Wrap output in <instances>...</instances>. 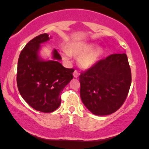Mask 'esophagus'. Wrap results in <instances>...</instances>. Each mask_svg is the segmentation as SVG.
I'll list each match as a JSON object with an SVG mask.
<instances>
[{
    "mask_svg": "<svg viewBox=\"0 0 149 149\" xmlns=\"http://www.w3.org/2000/svg\"><path fill=\"white\" fill-rule=\"evenodd\" d=\"M73 76H74L75 78H78L79 76V73L77 70H75V71L73 72Z\"/></svg>",
    "mask_w": 149,
    "mask_h": 149,
    "instance_id": "34e87169",
    "label": "esophagus"
}]
</instances>
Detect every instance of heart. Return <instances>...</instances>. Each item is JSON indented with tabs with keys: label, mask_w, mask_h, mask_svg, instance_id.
<instances>
[{
	"label": "heart",
	"mask_w": 149,
	"mask_h": 149,
	"mask_svg": "<svg viewBox=\"0 0 149 149\" xmlns=\"http://www.w3.org/2000/svg\"><path fill=\"white\" fill-rule=\"evenodd\" d=\"M92 43H76L68 47L67 51L62 52L64 60H69L70 55H79L78 62L79 65L84 69H89L93 67L100 60L102 55V49L100 47H94Z\"/></svg>",
	"instance_id": "1"
}]
</instances>
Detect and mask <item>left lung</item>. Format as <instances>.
Segmentation results:
<instances>
[{
	"mask_svg": "<svg viewBox=\"0 0 149 149\" xmlns=\"http://www.w3.org/2000/svg\"><path fill=\"white\" fill-rule=\"evenodd\" d=\"M81 99L94 115H107L123 104L131 84L125 53L112 54L79 76Z\"/></svg>",
	"mask_w": 149,
	"mask_h": 149,
	"instance_id": "obj_1",
	"label": "left lung"
}]
</instances>
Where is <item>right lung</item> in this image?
I'll list each match as a JSON object with an SVG mask.
<instances>
[{"mask_svg":"<svg viewBox=\"0 0 149 149\" xmlns=\"http://www.w3.org/2000/svg\"><path fill=\"white\" fill-rule=\"evenodd\" d=\"M49 39L47 34H42L26 45L19 55L16 77L22 98L33 109L46 113L59 107L61 93L73 79L74 72V69L66 68L59 63L61 57L55 49L52 61L40 58V45Z\"/></svg>","mask_w":149,"mask_h":149,"instance_id":"obj_1","label":"right lung"}]
</instances>
